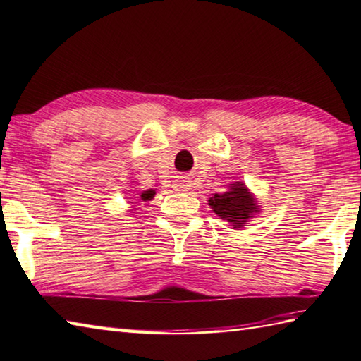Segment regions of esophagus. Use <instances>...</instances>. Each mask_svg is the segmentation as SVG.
<instances>
[{
  "instance_id": "34e87169",
  "label": "esophagus",
  "mask_w": 361,
  "mask_h": 361,
  "mask_svg": "<svg viewBox=\"0 0 361 361\" xmlns=\"http://www.w3.org/2000/svg\"><path fill=\"white\" fill-rule=\"evenodd\" d=\"M190 188V181H189V178L188 176H180L178 180L175 181V189L176 190H183V192H185V190H189Z\"/></svg>"
}]
</instances>
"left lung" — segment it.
Instances as JSON below:
<instances>
[{"label":"left lung","instance_id":"8db88e82","mask_svg":"<svg viewBox=\"0 0 361 361\" xmlns=\"http://www.w3.org/2000/svg\"><path fill=\"white\" fill-rule=\"evenodd\" d=\"M209 204L220 219L231 224L233 229L245 226L252 212H257L255 198L242 183H235L231 186V190L225 194H216L211 197Z\"/></svg>","mask_w":361,"mask_h":361}]
</instances>
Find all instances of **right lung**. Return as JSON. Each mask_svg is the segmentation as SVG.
Listing matches in <instances>:
<instances>
[{
	"label": "right lung",
	"mask_w": 361,
	"mask_h": 361,
	"mask_svg": "<svg viewBox=\"0 0 361 361\" xmlns=\"http://www.w3.org/2000/svg\"><path fill=\"white\" fill-rule=\"evenodd\" d=\"M153 195H155L153 190H145V192H142L141 198H142V200H150V198H153Z\"/></svg>",
	"instance_id": "obj_1"
}]
</instances>
